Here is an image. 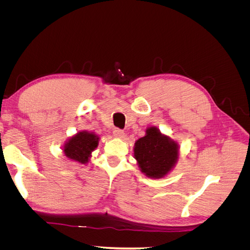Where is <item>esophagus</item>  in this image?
<instances>
[{
  "label": "esophagus",
  "instance_id": "obj_1",
  "mask_svg": "<svg viewBox=\"0 0 250 250\" xmlns=\"http://www.w3.org/2000/svg\"><path fill=\"white\" fill-rule=\"evenodd\" d=\"M112 134H113V137L118 138V139H122V138H124V135H125L124 131L119 129V128H116V129L112 131Z\"/></svg>",
  "mask_w": 250,
  "mask_h": 250
}]
</instances>
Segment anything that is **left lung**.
<instances>
[{
    "label": "left lung",
    "instance_id": "obj_1",
    "mask_svg": "<svg viewBox=\"0 0 250 250\" xmlns=\"http://www.w3.org/2000/svg\"><path fill=\"white\" fill-rule=\"evenodd\" d=\"M134 158L140 170L149 178H163L175 167L179 156L178 144L157 127H148L145 137L134 144Z\"/></svg>",
    "mask_w": 250,
    "mask_h": 250
}]
</instances>
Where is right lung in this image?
Segmentation results:
<instances>
[{
    "label": "right lung",
    "mask_w": 250,
    "mask_h": 250,
    "mask_svg": "<svg viewBox=\"0 0 250 250\" xmlns=\"http://www.w3.org/2000/svg\"><path fill=\"white\" fill-rule=\"evenodd\" d=\"M100 138L94 132L79 131L63 145V153L69 160L79 164H87L92 152L98 147Z\"/></svg>",
    "instance_id": "1"
}]
</instances>
